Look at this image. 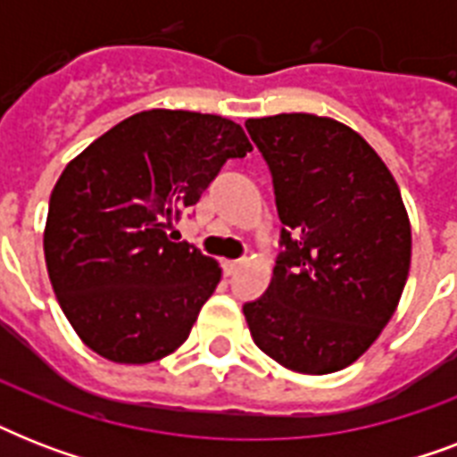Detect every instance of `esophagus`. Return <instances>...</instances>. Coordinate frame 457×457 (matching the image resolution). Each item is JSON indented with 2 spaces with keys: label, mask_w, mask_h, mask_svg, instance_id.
<instances>
[{
  "label": "esophagus",
  "mask_w": 457,
  "mask_h": 457,
  "mask_svg": "<svg viewBox=\"0 0 457 457\" xmlns=\"http://www.w3.org/2000/svg\"><path fill=\"white\" fill-rule=\"evenodd\" d=\"M239 263H242V261H222V272H225V275H232V272L239 268Z\"/></svg>",
  "instance_id": "34e87169"
}]
</instances>
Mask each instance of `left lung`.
Segmentation results:
<instances>
[{"instance_id":"obj_1","label":"left lung","mask_w":457,"mask_h":457,"mask_svg":"<svg viewBox=\"0 0 457 457\" xmlns=\"http://www.w3.org/2000/svg\"><path fill=\"white\" fill-rule=\"evenodd\" d=\"M272 172L285 251L270 287L244 303L256 346L287 370L348 368L396 311L411 270V220L396 179L348 125L312 113L246 120Z\"/></svg>"}]
</instances>
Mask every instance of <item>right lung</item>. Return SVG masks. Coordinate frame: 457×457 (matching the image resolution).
Returning a JSON list of instances; mask_svg holds the SVG:
<instances>
[{
    "instance_id": "obj_1",
    "label": "right lung",
    "mask_w": 457,
    "mask_h": 457,
    "mask_svg": "<svg viewBox=\"0 0 457 457\" xmlns=\"http://www.w3.org/2000/svg\"><path fill=\"white\" fill-rule=\"evenodd\" d=\"M246 152L235 120L152 109L66 165L49 199L45 261L61 311L95 353L145 365L185 344L222 270L168 232L222 163Z\"/></svg>"
}]
</instances>
